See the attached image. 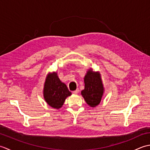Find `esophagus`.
Listing matches in <instances>:
<instances>
[{"mask_svg": "<svg viewBox=\"0 0 150 150\" xmlns=\"http://www.w3.org/2000/svg\"><path fill=\"white\" fill-rule=\"evenodd\" d=\"M79 90H75V91H73V93H74V94H77L78 93H79Z\"/></svg>", "mask_w": 150, "mask_h": 150, "instance_id": "34e87169", "label": "esophagus"}]
</instances>
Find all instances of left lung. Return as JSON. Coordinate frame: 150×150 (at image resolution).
<instances>
[{
	"label": "left lung",
	"mask_w": 150,
	"mask_h": 150,
	"mask_svg": "<svg viewBox=\"0 0 150 150\" xmlns=\"http://www.w3.org/2000/svg\"><path fill=\"white\" fill-rule=\"evenodd\" d=\"M84 84L81 95L89 106L93 108L97 106L100 103L104 90L99 72L88 69L84 77Z\"/></svg>",
	"instance_id": "8db88e82"
}]
</instances>
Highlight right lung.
<instances>
[{
    "instance_id": "add662e5",
    "label": "right lung",
    "mask_w": 150,
    "mask_h": 150,
    "mask_svg": "<svg viewBox=\"0 0 150 150\" xmlns=\"http://www.w3.org/2000/svg\"><path fill=\"white\" fill-rule=\"evenodd\" d=\"M43 93L47 104L55 109L61 108L66 98L71 95L66 85L60 81L57 72L47 74Z\"/></svg>"
}]
</instances>
